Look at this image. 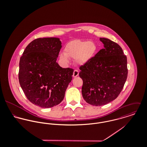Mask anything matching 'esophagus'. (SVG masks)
<instances>
[{
  "label": "esophagus",
  "instance_id": "1",
  "mask_svg": "<svg viewBox=\"0 0 147 147\" xmlns=\"http://www.w3.org/2000/svg\"><path fill=\"white\" fill-rule=\"evenodd\" d=\"M78 75H79V71H78V70H76V69L74 70V73H73V77H74V78H76V77H77Z\"/></svg>",
  "mask_w": 147,
  "mask_h": 147
}]
</instances>
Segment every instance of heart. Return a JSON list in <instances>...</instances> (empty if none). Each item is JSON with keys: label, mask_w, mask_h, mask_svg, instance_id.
I'll list each match as a JSON object with an SVG mask.
<instances>
[{"label": "heart", "mask_w": 147, "mask_h": 147, "mask_svg": "<svg viewBox=\"0 0 147 147\" xmlns=\"http://www.w3.org/2000/svg\"><path fill=\"white\" fill-rule=\"evenodd\" d=\"M65 53L60 54V59L63 63L69 62V57L75 58V63L83 65L88 63L96 55L97 46L90 41L74 40L69 42L65 49Z\"/></svg>", "instance_id": "heart-1"}]
</instances>
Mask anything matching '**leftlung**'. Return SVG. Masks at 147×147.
Segmentation results:
<instances>
[{"instance_id":"obj_1","label":"left lung","mask_w":147,"mask_h":147,"mask_svg":"<svg viewBox=\"0 0 147 147\" xmlns=\"http://www.w3.org/2000/svg\"><path fill=\"white\" fill-rule=\"evenodd\" d=\"M104 48L88 62L80 66L82 95L90 105L102 106L114 100L121 92L127 78V61L121 47L100 38Z\"/></svg>"}]
</instances>
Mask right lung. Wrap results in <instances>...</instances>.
Returning <instances> with one entry per match:
<instances>
[{
    "instance_id": "1",
    "label": "right lung",
    "mask_w": 147,
    "mask_h": 147,
    "mask_svg": "<svg viewBox=\"0 0 147 147\" xmlns=\"http://www.w3.org/2000/svg\"><path fill=\"white\" fill-rule=\"evenodd\" d=\"M61 48L58 38H40L26 46L20 58L19 83L34 105L50 108L63 101L74 69L56 62Z\"/></svg>"
}]
</instances>
